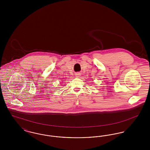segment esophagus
<instances>
[{
  "label": "esophagus",
  "mask_w": 150,
  "mask_h": 150,
  "mask_svg": "<svg viewBox=\"0 0 150 150\" xmlns=\"http://www.w3.org/2000/svg\"><path fill=\"white\" fill-rule=\"evenodd\" d=\"M75 75H76V77H79L81 75H80V74L79 72H77V73H76V74H75Z\"/></svg>",
  "instance_id": "34e87169"
}]
</instances>
